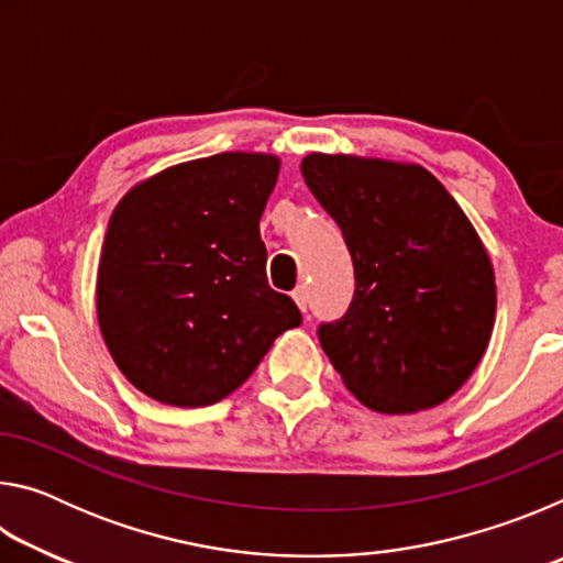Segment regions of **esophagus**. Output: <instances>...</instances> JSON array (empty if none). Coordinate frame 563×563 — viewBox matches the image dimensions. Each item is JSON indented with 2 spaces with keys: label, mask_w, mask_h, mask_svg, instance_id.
Wrapping results in <instances>:
<instances>
[{
  "label": "esophagus",
  "mask_w": 563,
  "mask_h": 563,
  "mask_svg": "<svg viewBox=\"0 0 563 563\" xmlns=\"http://www.w3.org/2000/svg\"><path fill=\"white\" fill-rule=\"evenodd\" d=\"M292 300L298 302V308L302 312H308V290H305V285H298V288L292 290Z\"/></svg>",
  "instance_id": "34e87169"
}]
</instances>
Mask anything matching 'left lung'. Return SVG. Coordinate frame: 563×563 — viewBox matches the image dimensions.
Masks as SVG:
<instances>
[{"label":"left lung","mask_w":563,"mask_h":563,"mask_svg":"<svg viewBox=\"0 0 563 563\" xmlns=\"http://www.w3.org/2000/svg\"><path fill=\"white\" fill-rule=\"evenodd\" d=\"M300 170L355 265L347 312L318 328L332 367L375 412L442 405L479 365L497 316L482 238L417 164L310 154Z\"/></svg>","instance_id":"obj_1"}]
</instances>
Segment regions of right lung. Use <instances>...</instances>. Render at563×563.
Returning <instances> with one entry per match:
<instances>
[{
    "mask_svg": "<svg viewBox=\"0 0 563 563\" xmlns=\"http://www.w3.org/2000/svg\"><path fill=\"white\" fill-rule=\"evenodd\" d=\"M278 170V156L245 151L186 161L113 208L99 328L121 373L156 402H218L300 325L298 305L265 278L258 223Z\"/></svg>",
    "mask_w": 563,
    "mask_h": 563,
    "instance_id": "1",
    "label": "right lung"
}]
</instances>
